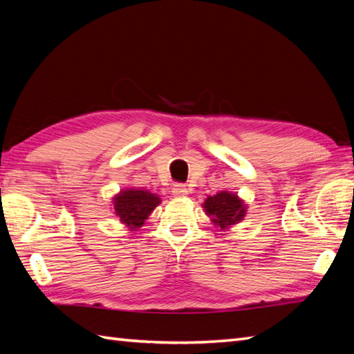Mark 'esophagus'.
<instances>
[{
  "label": "esophagus",
  "mask_w": 354,
  "mask_h": 354,
  "mask_svg": "<svg viewBox=\"0 0 354 354\" xmlns=\"http://www.w3.org/2000/svg\"><path fill=\"white\" fill-rule=\"evenodd\" d=\"M171 193H173V196H176V198H185L187 194H189V189H187V185H184V184H175L171 189Z\"/></svg>",
  "instance_id": "34e87169"
}]
</instances>
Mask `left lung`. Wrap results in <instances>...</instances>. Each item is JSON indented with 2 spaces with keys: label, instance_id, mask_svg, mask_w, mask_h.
<instances>
[{
  "label": "left lung",
  "instance_id": "1",
  "mask_svg": "<svg viewBox=\"0 0 354 354\" xmlns=\"http://www.w3.org/2000/svg\"><path fill=\"white\" fill-rule=\"evenodd\" d=\"M205 214L212 217L217 227L227 230L232 225L243 221L246 214V205L236 193L219 192L214 196H208L204 202Z\"/></svg>",
  "mask_w": 354,
  "mask_h": 354
}]
</instances>
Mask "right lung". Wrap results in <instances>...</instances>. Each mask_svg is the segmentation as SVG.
<instances>
[{
  "mask_svg": "<svg viewBox=\"0 0 354 354\" xmlns=\"http://www.w3.org/2000/svg\"><path fill=\"white\" fill-rule=\"evenodd\" d=\"M160 196L147 190L126 189L120 192L114 198L115 214L127 228L137 230L153 212L156 205H160Z\"/></svg>",
  "mask_w": 354,
  "mask_h": 354,
  "instance_id": "add662e5",
  "label": "right lung"
}]
</instances>
